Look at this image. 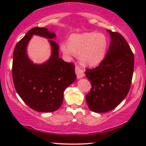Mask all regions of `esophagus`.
I'll use <instances>...</instances> for the list:
<instances>
[{
    "label": "esophagus",
    "instance_id": "1",
    "mask_svg": "<svg viewBox=\"0 0 146 146\" xmlns=\"http://www.w3.org/2000/svg\"><path fill=\"white\" fill-rule=\"evenodd\" d=\"M75 72H76V74L77 78L78 79L82 78L84 76L85 74H84V72L83 70L80 67H79L78 66H76Z\"/></svg>",
    "mask_w": 146,
    "mask_h": 146
}]
</instances>
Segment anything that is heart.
I'll list each match as a JSON object with an SVG mask.
<instances>
[{
  "label": "heart",
  "mask_w": 146,
  "mask_h": 146,
  "mask_svg": "<svg viewBox=\"0 0 146 146\" xmlns=\"http://www.w3.org/2000/svg\"><path fill=\"white\" fill-rule=\"evenodd\" d=\"M108 48V40L105 35L94 32L75 34L69 40V44L63 43L61 50L64 54L71 57L79 55L83 64L92 66L98 64L104 58Z\"/></svg>",
  "instance_id": "1"
}]
</instances>
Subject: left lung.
<instances>
[{
	"label": "left lung",
	"mask_w": 146,
	"mask_h": 146,
	"mask_svg": "<svg viewBox=\"0 0 146 146\" xmlns=\"http://www.w3.org/2000/svg\"><path fill=\"white\" fill-rule=\"evenodd\" d=\"M107 31L111 42L105 58L98 67L85 72L92 84L86 100L90 110L96 113L110 111L124 100L133 73L134 56L127 41L119 33Z\"/></svg>",
	"instance_id": "8db88e82"
}]
</instances>
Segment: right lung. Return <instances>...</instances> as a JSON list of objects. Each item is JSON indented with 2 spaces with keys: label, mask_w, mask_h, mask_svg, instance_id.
<instances>
[{
  "label": "right lung",
  "mask_w": 146,
  "mask_h": 146,
  "mask_svg": "<svg viewBox=\"0 0 146 146\" xmlns=\"http://www.w3.org/2000/svg\"><path fill=\"white\" fill-rule=\"evenodd\" d=\"M33 35L46 37L51 46V56L44 63L34 64L26 48ZM54 32L35 27L17 44L13 52V82L18 94L26 104L40 112H52L61 106L64 91L76 79L75 66L59 57V46L52 40Z\"/></svg>",
  "instance_id": "right-lung-1"
}]
</instances>
